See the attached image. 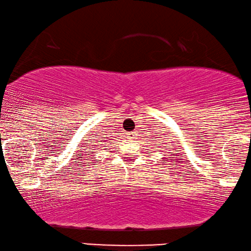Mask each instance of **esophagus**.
<instances>
[{"mask_svg":"<svg viewBox=\"0 0 251 251\" xmlns=\"http://www.w3.org/2000/svg\"><path fill=\"white\" fill-rule=\"evenodd\" d=\"M137 135H138V133H137V131H131V132H128V135H126V137H128V138L133 139Z\"/></svg>","mask_w":251,"mask_h":251,"instance_id":"esophagus-1","label":"esophagus"}]
</instances>
